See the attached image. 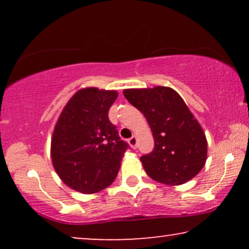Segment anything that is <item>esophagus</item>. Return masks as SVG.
<instances>
[{
  "mask_svg": "<svg viewBox=\"0 0 249 249\" xmlns=\"http://www.w3.org/2000/svg\"><path fill=\"white\" fill-rule=\"evenodd\" d=\"M128 142H129V145H130L131 148H134V149L137 148V137H136V136H132V137L128 141Z\"/></svg>",
  "mask_w": 249,
  "mask_h": 249,
  "instance_id": "34e87169",
  "label": "esophagus"
}]
</instances>
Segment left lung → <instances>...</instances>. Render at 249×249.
I'll list each match as a JSON object with an SVG mask.
<instances>
[{
  "label": "left lung",
  "mask_w": 249,
  "mask_h": 249,
  "mask_svg": "<svg viewBox=\"0 0 249 249\" xmlns=\"http://www.w3.org/2000/svg\"><path fill=\"white\" fill-rule=\"evenodd\" d=\"M124 95L145 115L154 137V151L141 158L146 173L170 186L198 175L207 159L206 136L182 97L165 86L128 88Z\"/></svg>",
  "instance_id": "1"
}]
</instances>
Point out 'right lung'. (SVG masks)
Returning <instances> with one entry per match:
<instances>
[{
  "label": "right lung",
  "mask_w": 249,
  "mask_h": 249,
  "mask_svg": "<svg viewBox=\"0 0 249 249\" xmlns=\"http://www.w3.org/2000/svg\"><path fill=\"white\" fill-rule=\"evenodd\" d=\"M117 98V90L81 88L59 115L51 139V159L59 178L76 192L98 193L117 178L128 147L108 120Z\"/></svg>",
  "instance_id": "right-lung-1"
}]
</instances>
